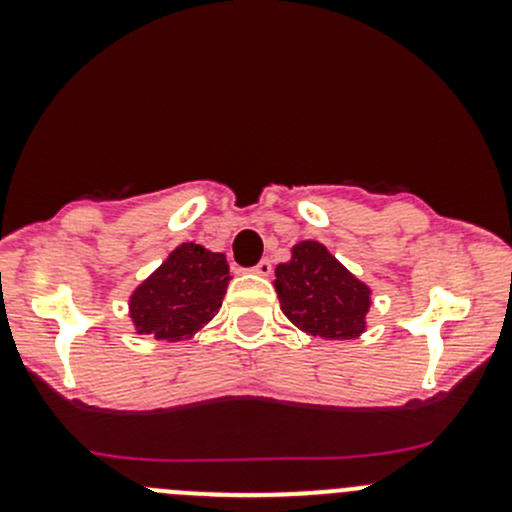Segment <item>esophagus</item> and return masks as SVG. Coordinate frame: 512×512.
Returning <instances> with one entry per match:
<instances>
[{"instance_id": "34e87169", "label": "esophagus", "mask_w": 512, "mask_h": 512, "mask_svg": "<svg viewBox=\"0 0 512 512\" xmlns=\"http://www.w3.org/2000/svg\"><path fill=\"white\" fill-rule=\"evenodd\" d=\"M252 272H255V275H260V277L272 275V262L270 260H260L255 267H252Z\"/></svg>"}]
</instances>
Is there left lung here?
<instances>
[{
	"label": "left lung",
	"instance_id": "8db88e82",
	"mask_svg": "<svg viewBox=\"0 0 512 512\" xmlns=\"http://www.w3.org/2000/svg\"><path fill=\"white\" fill-rule=\"evenodd\" d=\"M275 287L282 312L307 334L354 339L364 332L369 287L319 242L304 240L294 247L292 260L277 265Z\"/></svg>",
	"mask_w": 512,
	"mask_h": 512
}]
</instances>
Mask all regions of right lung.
<instances>
[{"label":"right lung","instance_id":"right-lung-1","mask_svg":"<svg viewBox=\"0 0 512 512\" xmlns=\"http://www.w3.org/2000/svg\"><path fill=\"white\" fill-rule=\"evenodd\" d=\"M230 280L225 255L185 242L133 292L131 317L138 334L160 342L188 339L215 317Z\"/></svg>","mask_w":512,"mask_h":512}]
</instances>
